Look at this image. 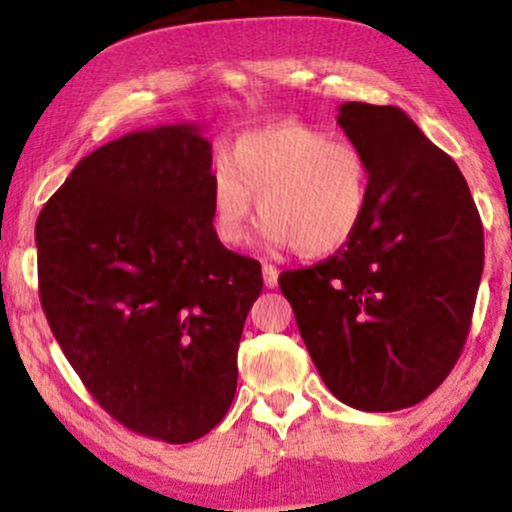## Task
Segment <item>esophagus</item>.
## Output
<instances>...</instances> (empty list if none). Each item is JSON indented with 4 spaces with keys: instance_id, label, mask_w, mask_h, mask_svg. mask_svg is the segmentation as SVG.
Listing matches in <instances>:
<instances>
[{
    "instance_id": "34e87169",
    "label": "esophagus",
    "mask_w": 512,
    "mask_h": 512,
    "mask_svg": "<svg viewBox=\"0 0 512 512\" xmlns=\"http://www.w3.org/2000/svg\"><path fill=\"white\" fill-rule=\"evenodd\" d=\"M262 279H264V286H267V289H274V286L279 284V269L272 267V264H264Z\"/></svg>"
}]
</instances>
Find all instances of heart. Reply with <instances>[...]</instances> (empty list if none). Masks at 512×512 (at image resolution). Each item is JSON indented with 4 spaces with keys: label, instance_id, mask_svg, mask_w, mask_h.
Wrapping results in <instances>:
<instances>
[{
    "label": "heart",
    "instance_id": "b5f03b06",
    "mask_svg": "<svg viewBox=\"0 0 512 512\" xmlns=\"http://www.w3.org/2000/svg\"><path fill=\"white\" fill-rule=\"evenodd\" d=\"M255 197L264 243L301 257H327L361 228L370 168L356 144L322 129L296 122L255 129L211 175V214L221 243H243Z\"/></svg>",
    "mask_w": 512,
    "mask_h": 512
}]
</instances>
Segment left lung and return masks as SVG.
I'll return each instance as SVG.
<instances>
[{
	"instance_id": "1",
	"label": "left lung",
	"mask_w": 512,
	"mask_h": 512,
	"mask_svg": "<svg viewBox=\"0 0 512 512\" xmlns=\"http://www.w3.org/2000/svg\"><path fill=\"white\" fill-rule=\"evenodd\" d=\"M337 122L368 161L366 216L325 262L281 272L279 289L339 402L407 409L462 354L484 272V228L457 163L404 110L344 103Z\"/></svg>"
}]
</instances>
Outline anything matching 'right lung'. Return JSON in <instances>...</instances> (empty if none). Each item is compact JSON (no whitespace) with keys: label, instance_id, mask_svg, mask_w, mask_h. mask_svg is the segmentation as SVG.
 I'll list each match as a JSON object with an SVG mask.
<instances>
[{"label":"right lung","instance_id":"obj_1","mask_svg":"<svg viewBox=\"0 0 512 512\" xmlns=\"http://www.w3.org/2000/svg\"><path fill=\"white\" fill-rule=\"evenodd\" d=\"M197 125L125 134L81 158L35 223L40 303L76 375L122 426L192 443L226 416L257 260L211 214Z\"/></svg>","mask_w":512,"mask_h":512}]
</instances>
